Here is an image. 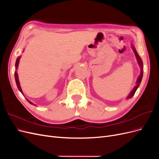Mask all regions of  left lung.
<instances>
[{
	"label": "left lung",
	"mask_w": 159,
	"mask_h": 159,
	"mask_svg": "<svg viewBox=\"0 0 159 159\" xmlns=\"http://www.w3.org/2000/svg\"><path fill=\"white\" fill-rule=\"evenodd\" d=\"M132 48H133V52H134V55H135V56H136V57H137L138 64H139V66H140V68H141V71L140 75L139 76V78H138V79H137L136 85L134 86V88L133 89V90L131 91V93H129V95H128V97L127 98V99L131 98L133 97V96L134 95V93H135V91H137V88H139V85H140V84H141V81L142 78H143V61H142V60H141V58L140 57V56H139L138 55L137 52V51L135 50V49H134V48L133 46H132Z\"/></svg>",
	"instance_id": "8db88e82"
}]
</instances>
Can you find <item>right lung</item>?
Masks as SVG:
<instances>
[{
  "mask_svg": "<svg viewBox=\"0 0 159 159\" xmlns=\"http://www.w3.org/2000/svg\"><path fill=\"white\" fill-rule=\"evenodd\" d=\"M20 56H19V57H17V59H16V64H15L16 70H17V68H18V64H19V61H20ZM14 77H15V81H16V84L17 87H18V88L19 91H20V92L23 94V93H22V89H21V88H20V83H19L18 77V74H17V72H16V71L15 72V73H14ZM26 100H27L28 102H29L30 104H32V102H30L29 100H28L27 99H26Z\"/></svg>",
  "mask_w": 159,
  "mask_h": 159,
  "instance_id": "obj_1",
  "label": "right lung"
}]
</instances>
